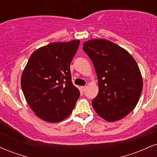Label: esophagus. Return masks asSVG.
<instances>
[{"instance_id":"esophagus-1","label":"esophagus","mask_w":157,"mask_h":157,"mask_svg":"<svg viewBox=\"0 0 157 157\" xmlns=\"http://www.w3.org/2000/svg\"><path fill=\"white\" fill-rule=\"evenodd\" d=\"M80 89H81V91H86V86H81Z\"/></svg>"}]
</instances>
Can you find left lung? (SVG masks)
<instances>
[{"instance_id": "left-lung-1", "label": "left lung", "mask_w": 157, "mask_h": 157, "mask_svg": "<svg viewBox=\"0 0 157 157\" xmlns=\"http://www.w3.org/2000/svg\"><path fill=\"white\" fill-rule=\"evenodd\" d=\"M82 49L94 64L99 91L92 105L108 122L125 117L136 107L143 81L136 60L125 48L105 39H92Z\"/></svg>"}]
</instances>
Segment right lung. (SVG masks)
<instances>
[{
    "label": "right lung",
    "mask_w": 157,
    "mask_h": 157,
    "mask_svg": "<svg viewBox=\"0 0 157 157\" xmlns=\"http://www.w3.org/2000/svg\"><path fill=\"white\" fill-rule=\"evenodd\" d=\"M80 40L54 42L35 50L23 69L21 84L37 117L59 122L72 112L80 91L71 82L70 64Z\"/></svg>",
    "instance_id": "right-lung-1"
}]
</instances>
